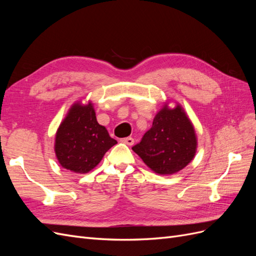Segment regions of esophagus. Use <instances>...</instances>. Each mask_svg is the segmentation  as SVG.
Instances as JSON below:
<instances>
[{
	"instance_id": "1",
	"label": "esophagus",
	"mask_w": 256,
	"mask_h": 256,
	"mask_svg": "<svg viewBox=\"0 0 256 256\" xmlns=\"http://www.w3.org/2000/svg\"><path fill=\"white\" fill-rule=\"evenodd\" d=\"M120 142H122V143H125V144H127V145H134V138L129 136V138H122Z\"/></svg>"
}]
</instances>
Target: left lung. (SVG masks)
Segmentation results:
<instances>
[{
	"mask_svg": "<svg viewBox=\"0 0 256 256\" xmlns=\"http://www.w3.org/2000/svg\"><path fill=\"white\" fill-rule=\"evenodd\" d=\"M196 147L194 127L182 106L168 108L166 104L132 150L154 173L171 175L190 164Z\"/></svg>",
	"mask_w": 256,
	"mask_h": 256,
	"instance_id": "left-lung-1",
	"label": "left lung"
}]
</instances>
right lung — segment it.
Returning a JSON list of instances; mask_svg holds the SVG:
<instances>
[{
    "label": "right lung",
    "mask_w": 256,
    "mask_h": 256,
    "mask_svg": "<svg viewBox=\"0 0 256 256\" xmlns=\"http://www.w3.org/2000/svg\"><path fill=\"white\" fill-rule=\"evenodd\" d=\"M118 143L99 125L92 104L76 102L60 122L54 152L60 164L74 173L85 174L97 166L104 154Z\"/></svg>",
    "instance_id": "obj_1"
}]
</instances>
